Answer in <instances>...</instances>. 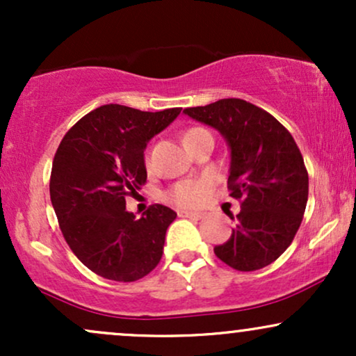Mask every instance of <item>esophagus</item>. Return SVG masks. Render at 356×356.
I'll use <instances>...</instances> for the list:
<instances>
[{
	"instance_id": "obj_1",
	"label": "esophagus",
	"mask_w": 356,
	"mask_h": 356,
	"mask_svg": "<svg viewBox=\"0 0 356 356\" xmlns=\"http://www.w3.org/2000/svg\"><path fill=\"white\" fill-rule=\"evenodd\" d=\"M179 216H181V218H192V219H202L204 216V212L202 211H189V209H181L179 211Z\"/></svg>"
}]
</instances>
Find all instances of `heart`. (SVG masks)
<instances>
[{"label": "heart", "mask_w": 356, "mask_h": 356, "mask_svg": "<svg viewBox=\"0 0 356 356\" xmlns=\"http://www.w3.org/2000/svg\"><path fill=\"white\" fill-rule=\"evenodd\" d=\"M204 134H209L202 127H192V129L186 130L184 134V142L189 144L192 138L204 136ZM211 192V181L209 179H187V181L177 182L175 186L167 192V197L170 201L179 204V206H197L206 201V197Z\"/></svg>", "instance_id": "obj_1"}]
</instances>
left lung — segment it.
I'll return each instance as SVG.
<instances>
[{
  "label": "left lung",
  "instance_id": "obj_1",
  "mask_svg": "<svg viewBox=\"0 0 356 356\" xmlns=\"http://www.w3.org/2000/svg\"><path fill=\"white\" fill-rule=\"evenodd\" d=\"M184 113L218 130L231 150L227 189L241 212L216 256L238 271L268 266L293 243L308 202V172L295 138L271 113L241 99Z\"/></svg>",
  "mask_w": 356,
  "mask_h": 356
}]
</instances>
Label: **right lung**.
I'll list each match as a JSON object with an SVG mask.
<instances>
[{"mask_svg": "<svg viewBox=\"0 0 356 356\" xmlns=\"http://www.w3.org/2000/svg\"><path fill=\"white\" fill-rule=\"evenodd\" d=\"M181 110L102 105L61 138L51 167V204L73 254L95 275L130 283L161 261L167 227L177 214L154 204L137 218L125 209V197L147 181V142Z\"/></svg>", "mask_w": 356, "mask_h": 356, "instance_id": "1", "label": "right lung"}]
</instances>
